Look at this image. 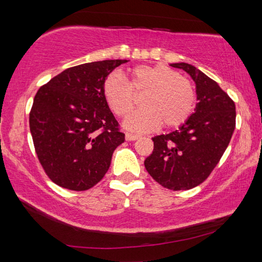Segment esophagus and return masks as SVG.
I'll return each mask as SVG.
<instances>
[{
    "instance_id": "1",
    "label": "esophagus",
    "mask_w": 262,
    "mask_h": 262,
    "mask_svg": "<svg viewBox=\"0 0 262 262\" xmlns=\"http://www.w3.org/2000/svg\"><path fill=\"white\" fill-rule=\"evenodd\" d=\"M137 139H140L139 135H135V134H130V133H127L126 134V141H135Z\"/></svg>"
}]
</instances>
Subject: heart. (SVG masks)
Masks as SVG:
<instances>
[{"instance_id": "b5f03b06", "label": "heart", "mask_w": 262, "mask_h": 262, "mask_svg": "<svg viewBox=\"0 0 262 262\" xmlns=\"http://www.w3.org/2000/svg\"><path fill=\"white\" fill-rule=\"evenodd\" d=\"M129 82L119 73H111L103 83V96L119 118H126L134 108L135 92H144V107L133 113L125 127L133 132H150L164 123L179 127L187 121L195 104L193 86L187 78L162 63L142 64L128 72Z\"/></svg>"}]
</instances>
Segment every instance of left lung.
<instances>
[{
    "mask_svg": "<svg viewBox=\"0 0 262 262\" xmlns=\"http://www.w3.org/2000/svg\"><path fill=\"white\" fill-rule=\"evenodd\" d=\"M170 66L192 77L198 103L178 129L152 137L154 151L144 166L163 187L186 190L203 183L223 156L236 127V106L214 79L194 66Z\"/></svg>",
    "mask_w": 262,
    "mask_h": 262,
    "instance_id": "left-lung-1",
    "label": "left lung"
}]
</instances>
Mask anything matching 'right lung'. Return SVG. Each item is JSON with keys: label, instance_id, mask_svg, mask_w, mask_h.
I'll return each mask as SVG.
<instances>
[{"label": "right lung", "instance_id": "obj_1", "mask_svg": "<svg viewBox=\"0 0 262 262\" xmlns=\"http://www.w3.org/2000/svg\"><path fill=\"white\" fill-rule=\"evenodd\" d=\"M127 60H104L68 68L39 89L30 130L50 179L86 190L103 179L125 134L103 96L105 78Z\"/></svg>", "mask_w": 262, "mask_h": 262}]
</instances>
